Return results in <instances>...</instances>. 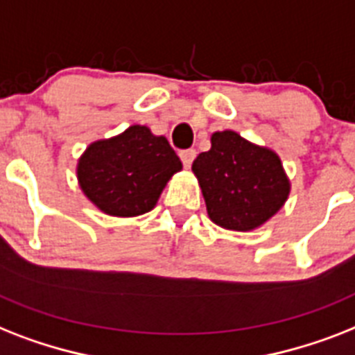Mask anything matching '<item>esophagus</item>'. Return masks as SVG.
<instances>
[{
	"mask_svg": "<svg viewBox=\"0 0 355 355\" xmlns=\"http://www.w3.org/2000/svg\"><path fill=\"white\" fill-rule=\"evenodd\" d=\"M195 157H197V151L195 149H186V151H180V160H182L184 168H189L193 164V160H195Z\"/></svg>",
	"mask_w": 355,
	"mask_h": 355,
	"instance_id": "34e87169",
	"label": "esophagus"
}]
</instances>
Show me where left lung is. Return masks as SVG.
I'll return each mask as SVG.
<instances>
[{
    "label": "left lung",
    "mask_w": 355,
    "mask_h": 355,
    "mask_svg": "<svg viewBox=\"0 0 355 355\" xmlns=\"http://www.w3.org/2000/svg\"><path fill=\"white\" fill-rule=\"evenodd\" d=\"M207 217L233 232H252L284 206L290 178L279 155L226 129L211 135V149L193 160Z\"/></svg>",
    "instance_id": "8db88e82"
}]
</instances>
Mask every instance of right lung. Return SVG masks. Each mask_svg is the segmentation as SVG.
I'll return each mask as SVG.
<instances>
[{
    "mask_svg": "<svg viewBox=\"0 0 355 355\" xmlns=\"http://www.w3.org/2000/svg\"><path fill=\"white\" fill-rule=\"evenodd\" d=\"M182 162L168 138L146 125H131L116 137L89 144L78 158L83 195L111 217H138L157 206L166 184Z\"/></svg>",
    "mask_w": 355,
    "mask_h": 355,
    "instance_id": "1",
    "label": "right lung"
}]
</instances>
